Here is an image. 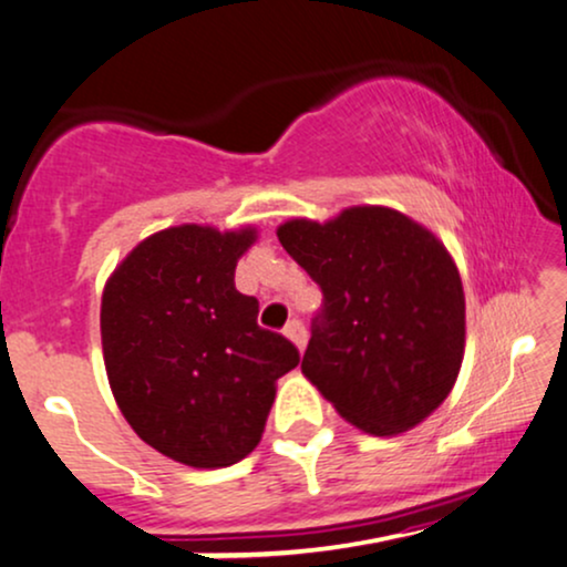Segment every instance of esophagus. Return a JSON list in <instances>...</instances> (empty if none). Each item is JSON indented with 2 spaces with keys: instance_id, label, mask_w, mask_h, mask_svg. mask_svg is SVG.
<instances>
[{
  "instance_id": "esophagus-1",
  "label": "esophagus",
  "mask_w": 567,
  "mask_h": 567,
  "mask_svg": "<svg viewBox=\"0 0 567 567\" xmlns=\"http://www.w3.org/2000/svg\"><path fill=\"white\" fill-rule=\"evenodd\" d=\"M285 338L292 340L298 351H303L306 349V340H309V336H306V327L298 322V319H290V322L285 324Z\"/></svg>"
}]
</instances>
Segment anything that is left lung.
I'll use <instances>...</instances> for the list:
<instances>
[{"instance_id": "obj_1", "label": "left lung", "mask_w": 567, "mask_h": 567, "mask_svg": "<svg viewBox=\"0 0 567 567\" xmlns=\"http://www.w3.org/2000/svg\"><path fill=\"white\" fill-rule=\"evenodd\" d=\"M277 237L324 296L306 380L364 433L399 435L431 417L465 357V290L446 245L385 206L290 218Z\"/></svg>"}]
</instances>
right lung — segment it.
Returning a JSON list of instances; mask_svg holds the SVG:
<instances>
[{"mask_svg":"<svg viewBox=\"0 0 567 567\" xmlns=\"http://www.w3.org/2000/svg\"><path fill=\"white\" fill-rule=\"evenodd\" d=\"M256 227L179 224L142 240L107 277L100 306L107 383L134 433L182 465L214 470L261 441L277 380L298 367L235 288Z\"/></svg>","mask_w":567,"mask_h":567,"instance_id":"obj_1","label":"right lung"}]
</instances>
